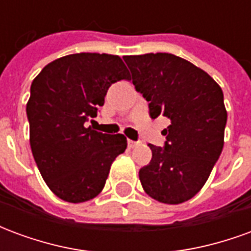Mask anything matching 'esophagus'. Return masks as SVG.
I'll return each mask as SVG.
<instances>
[{
	"label": "esophagus",
	"instance_id": "1",
	"mask_svg": "<svg viewBox=\"0 0 251 251\" xmlns=\"http://www.w3.org/2000/svg\"><path fill=\"white\" fill-rule=\"evenodd\" d=\"M127 144H129V147L130 148H134V147H138V145H140V141H131V140H129V142H127Z\"/></svg>",
	"mask_w": 251,
	"mask_h": 251
}]
</instances>
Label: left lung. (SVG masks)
<instances>
[{
  "label": "left lung",
  "mask_w": 251,
  "mask_h": 251,
  "mask_svg": "<svg viewBox=\"0 0 251 251\" xmlns=\"http://www.w3.org/2000/svg\"><path fill=\"white\" fill-rule=\"evenodd\" d=\"M136 90L149 104L151 118L164 115V147L149 144L151 163L140 169L142 188L167 204L199 192L223 149L227 111L223 91L212 77L172 53L125 56Z\"/></svg>",
  "instance_id": "1"
}]
</instances>
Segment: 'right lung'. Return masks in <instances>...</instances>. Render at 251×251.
<instances>
[{"label": "right lung", "mask_w": 251, "mask_h": 251, "mask_svg": "<svg viewBox=\"0 0 251 251\" xmlns=\"http://www.w3.org/2000/svg\"><path fill=\"white\" fill-rule=\"evenodd\" d=\"M122 79H130V74L120 56L83 52L47 64L32 82L26 103L30 148L57 198L70 203L95 198L115 157L125 152L124 134H103L87 126L110 86Z\"/></svg>", "instance_id": "right-lung-1"}]
</instances>
